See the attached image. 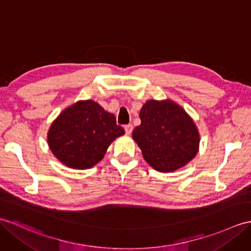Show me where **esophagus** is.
I'll use <instances>...</instances> for the list:
<instances>
[{"instance_id":"obj_1","label":"esophagus","mask_w":251,"mask_h":251,"mask_svg":"<svg viewBox=\"0 0 251 251\" xmlns=\"http://www.w3.org/2000/svg\"><path fill=\"white\" fill-rule=\"evenodd\" d=\"M132 125L131 124H128V125H125V127H124V129H125V132L127 133V135H130L131 133V131H132Z\"/></svg>"}]
</instances>
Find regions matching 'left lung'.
<instances>
[{
  "mask_svg": "<svg viewBox=\"0 0 251 251\" xmlns=\"http://www.w3.org/2000/svg\"><path fill=\"white\" fill-rule=\"evenodd\" d=\"M141 124L132 131L144 160L159 172L178 170L199 151V130L185 109L171 99H150L140 110Z\"/></svg>",
  "mask_w": 251,
  "mask_h": 251,
  "instance_id": "8db88e82",
  "label": "left lung"
}]
</instances>
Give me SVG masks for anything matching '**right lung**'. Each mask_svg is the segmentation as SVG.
Returning a JSON list of instances; mask_svg holds the SVG:
<instances>
[{
    "label": "right lung",
    "mask_w": 251,
    "mask_h": 251,
    "mask_svg": "<svg viewBox=\"0 0 251 251\" xmlns=\"http://www.w3.org/2000/svg\"><path fill=\"white\" fill-rule=\"evenodd\" d=\"M124 133L113 113L87 99L64 109L52 122L47 140L52 154L63 165L83 170L100 161L109 145Z\"/></svg>",
    "instance_id": "right-lung-1"
}]
</instances>
